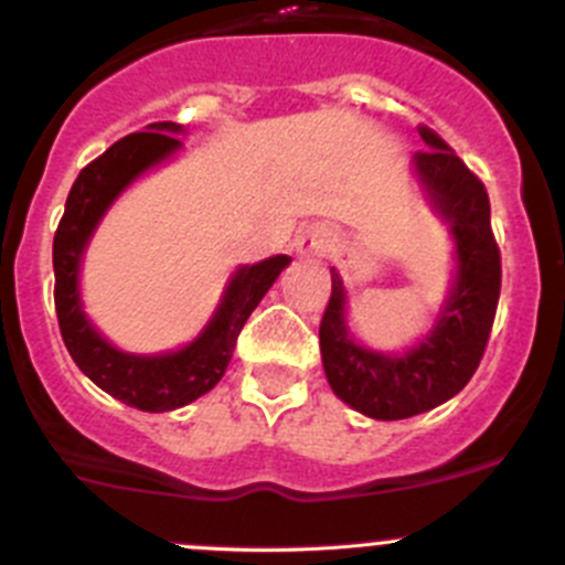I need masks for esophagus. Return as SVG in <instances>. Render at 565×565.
<instances>
[{"label":"esophagus","instance_id":"obj_1","mask_svg":"<svg viewBox=\"0 0 565 565\" xmlns=\"http://www.w3.org/2000/svg\"><path fill=\"white\" fill-rule=\"evenodd\" d=\"M332 246H335V235L327 227H319V224L299 233L297 238V252L302 257H324L327 252H332Z\"/></svg>","mask_w":565,"mask_h":565}]
</instances>
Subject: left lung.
<instances>
[{
  "mask_svg": "<svg viewBox=\"0 0 565 565\" xmlns=\"http://www.w3.org/2000/svg\"><path fill=\"white\" fill-rule=\"evenodd\" d=\"M418 136L429 149L413 158L416 174L435 211L452 227L458 249V277L438 324L402 358L358 347L347 332V294L332 268V294L319 327L330 388L349 407L383 422L433 411L466 388L486 352L502 288V257L486 185L438 132L418 125Z\"/></svg>",
  "mask_w": 565,
  "mask_h": 565,
  "instance_id": "8db88e82",
  "label": "left lung"
}]
</instances>
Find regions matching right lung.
Wrapping results in <instances>:
<instances>
[{"label": "right lung", "mask_w": 565, "mask_h": 565, "mask_svg": "<svg viewBox=\"0 0 565 565\" xmlns=\"http://www.w3.org/2000/svg\"><path fill=\"white\" fill-rule=\"evenodd\" d=\"M180 132L182 127L174 121H158V125H149L147 132H132L90 160L68 191L66 211H63L55 244H52L55 310L68 354L79 372L94 380L102 391L147 413H163L188 405L207 394L224 377L246 319L274 286L279 271L291 263L288 255H274L255 266L238 268L230 279L211 324L180 352L152 354V358L118 352L94 330V324L85 319L77 291L85 244L113 199L138 174L158 166L182 147L177 138Z\"/></svg>", "instance_id": "obj_1"}]
</instances>
